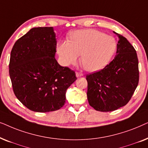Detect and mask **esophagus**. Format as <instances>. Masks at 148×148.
Returning a JSON list of instances; mask_svg holds the SVG:
<instances>
[{
	"label": "esophagus",
	"mask_w": 148,
	"mask_h": 148,
	"mask_svg": "<svg viewBox=\"0 0 148 148\" xmlns=\"http://www.w3.org/2000/svg\"><path fill=\"white\" fill-rule=\"evenodd\" d=\"M75 75H76V77H77V78H79V77H82L84 76V75H83L82 73H78V72H76Z\"/></svg>",
	"instance_id": "obj_1"
}]
</instances>
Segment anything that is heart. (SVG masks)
<instances>
[{"mask_svg":"<svg viewBox=\"0 0 148 148\" xmlns=\"http://www.w3.org/2000/svg\"><path fill=\"white\" fill-rule=\"evenodd\" d=\"M116 48V40L97 30L84 29L71 34L69 42H60L57 52L65 65L74 64L78 55L80 63L90 72L102 69L110 61Z\"/></svg>","mask_w":148,"mask_h":148,"instance_id":"1","label":"heart"}]
</instances>
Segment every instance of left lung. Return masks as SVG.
<instances>
[{"label":"left lung","instance_id":"1","mask_svg":"<svg viewBox=\"0 0 148 148\" xmlns=\"http://www.w3.org/2000/svg\"><path fill=\"white\" fill-rule=\"evenodd\" d=\"M118 36L116 54L102 70L86 76L88 102L95 110L110 112L126 105L139 82L138 58L127 38Z\"/></svg>","mask_w":148,"mask_h":148}]
</instances>
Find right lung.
Wrapping results in <instances>:
<instances>
[{
    "instance_id": "right-lung-1",
    "label": "right lung",
    "mask_w": 148,
    "mask_h": 148,
    "mask_svg": "<svg viewBox=\"0 0 148 148\" xmlns=\"http://www.w3.org/2000/svg\"><path fill=\"white\" fill-rule=\"evenodd\" d=\"M53 27L32 28L17 40L11 52L9 75L17 98L34 112L57 110L65 103L66 92L75 73L55 58Z\"/></svg>"
}]
</instances>
